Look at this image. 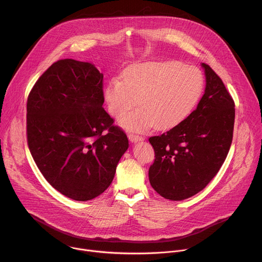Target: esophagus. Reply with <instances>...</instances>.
<instances>
[{
    "label": "esophagus",
    "instance_id": "1",
    "mask_svg": "<svg viewBox=\"0 0 262 262\" xmlns=\"http://www.w3.org/2000/svg\"><path fill=\"white\" fill-rule=\"evenodd\" d=\"M128 139H129L130 142H135V143H136V142H138V141L143 140V138L138 136V135H135V134H129L128 135Z\"/></svg>",
    "mask_w": 262,
    "mask_h": 262
}]
</instances>
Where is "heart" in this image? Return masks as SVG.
I'll use <instances>...</instances> for the list:
<instances>
[{"label":"heart","instance_id":"1","mask_svg":"<svg viewBox=\"0 0 262 262\" xmlns=\"http://www.w3.org/2000/svg\"><path fill=\"white\" fill-rule=\"evenodd\" d=\"M205 89L202 71L179 61H147L127 68L123 79L114 77L105 89L110 113L127 129L142 132L156 124L171 128L191 114Z\"/></svg>","mask_w":262,"mask_h":262}]
</instances>
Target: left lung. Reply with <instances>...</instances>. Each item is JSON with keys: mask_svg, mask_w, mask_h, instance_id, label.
Here are the masks:
<instances>
[{"mask_svg": "<svg viewBox=\"0 0 262 262\" xmlns=\"http://www.w3.org/2000/svg\"><path fill=\"white\" fill-rule=\"evenodd\" d=\"M202 66L206 89L196 108L168 132L149 138L156 158L148 170L150 185L171 201L202 191L221 169L232 143L234 100L210 66Z\"/></svg>", "mask_w": 262, "mask_h": 262, "instance_id": "obj_1", "label": "left lung"}]
</instances>
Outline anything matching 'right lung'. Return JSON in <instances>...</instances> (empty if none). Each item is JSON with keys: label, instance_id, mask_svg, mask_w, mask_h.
<instances>
[{"label": "right lung", "instance_id": "obj_1", "mask_svg": "<svg viewBox=\"0 0 262 262\" xmlns=\"http://www.w3.org/2000/svg\"><path fill=\"white\" fill-rule=\"evenodd\" d=\"M103 102V74L70 58L52 63L29 93L28 147L43 178L69 199L84 202L104 192L128 148Z\"/></svg>", "mask_w": 262, "mask_h": 262}]
</instances>
